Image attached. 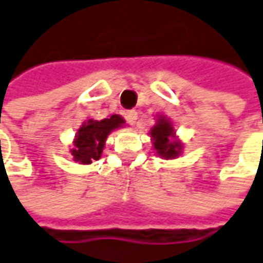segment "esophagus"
I'll list each match as a JSON object with an SVG mask.
<instances>
[{
    "mask_svg": "<svg viewBox=\"0 0 263 263\" xmlns=\"http://www.w3.org/2000/svg\"><path fill=\"white\" fill-rule=\"evenodd\" d=\"M125 119H126V122H128V123H131V125H135L137 119H138V114H137L135 110H128V112L125 114Z\"/></svg>",
    "mask_w": 263,
    "mask_h": 263,
    "instance_id": "esophagus-1",
    "label": "esophagus"
}]
</instances>
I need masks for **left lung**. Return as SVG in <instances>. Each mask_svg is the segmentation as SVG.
<instances>
[{
    "mask_svg": "<svg viewBox=\"0 0 263 263\" xmlns=\"http://www.w3.org/2000/svg\"><path fill=\"white\" fill-rule=\"evenodd\" d=\"M149 137L156 153L164 160L176 159L182 154V142L176 137L175 128L166 116L160 115L156 125L149 131Z\"/></svg>",
    "mask_w": 263,
    "mask_h": 263,
    "instance_id": "left-lung-1",
    "label": "left lung"
}]
</instances>
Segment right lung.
<instances>
[{"mask_svg":"<svg viewBox=\"0 0 263 263\" xmlns=\"http://www.w3.org/2000/svg\"><path fill=\"white\" fill-rule=\"evenodd\" d=\"M125 119L119 115H112L102 121L84 122L76 134L72 148L69 149L74 161L80 164H90L102 157L107 135L118 128H122Z\"/></svg>","mask_w":263,"mask_h":263,"instance_id":"right-lung-1","label":"right lung"}]
</instances>
